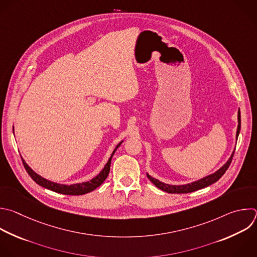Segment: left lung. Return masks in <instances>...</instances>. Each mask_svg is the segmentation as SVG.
Here are the masks:
<instances>
[{
  "mask_svg": "<svg viewBox=\"0 0 257 257\" xmlns=\"http://www.w3.org/2000/svg\"><path fill=\"white\" fill-rule=\"evenodd\" d=\"M240 127H241V119H240V111L238 112V128H237V133H236V138H238V135H239V132H240ZM235 152V151H234ZM234 152L232 153L231 157L229 158V160L219 169L217 170V172L213 175H210L200 181H197L195 183H192V184H189V185H184V186H170V185H166V184H163L161 182H159L158 180H155L153 179L152 177H150L149 175H147V178L150 180V182L155 186L157 187L158 189L166 192V193H169V194H187V193H192V192H195V191H198V190H201L203 188H206L214 183H216L225 173L226 170L228 169L229 165L231 164V161L233 159V155H234Z\"/></svg>",
  "mask_w": 257,
  "mask_h": 257,
  "instance_id": "1",
  "label": "left lung"
}]
</instances>
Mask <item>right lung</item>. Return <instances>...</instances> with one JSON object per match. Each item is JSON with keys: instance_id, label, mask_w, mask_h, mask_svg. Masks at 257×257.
<instances>
[{"instance_id": "add662e5", "label": "right lung", "mask_w": 257, "mask_h": 257, "mask_svg": "<svg viewBox=\"0 0 257 257\" xmlns=\"http://www.w3.org/2000/svg\"><path fill=\"white\" fill-rule=\"evenodd\" d=\"M122 142H120L115 150L113 151L110 159L108 160L107 164L105 165V167L103 168L102 172L96 177L94 178L93 180H91L90 182H87V183H81V184H74V185H70V186H66V185H59V184H55V183H52V182H49L43 178H41L40 176H38L37 174H35L33 170L28 166V164L22 159L23 161V165L26 169V172L28 173V175L31 177V179L36 183L38 184L39 186L45 188V189H48L50 191H53V192H56L58 194H63V195H70V196H79V195H84V194H88L94 190H96L98 187H100L104 181L107 179L109 173H110V166H111V160H112V157L115 153V151L117 150V148L120 146Z\"/></svg>"}]
</instances>
